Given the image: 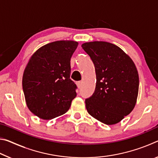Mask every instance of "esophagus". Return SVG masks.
I'll list each match as a JSON object with an SVG mask.
<instances>
[{
    "label": "esophagus",
    "mask_w": 158,
    "mask_h": 158,
    "mask_svg": "<svg viewBox=\"0 0 158 158\" xmlns=\"http://www.w3.org/2000/svg\"><path fill=\"white\" fill-rule=\"evenodd\" d=\"M77 87H78V89H80L81 86V81L77 82Z\"/></svg>",
    "instance_id": "esophagus-1"
}]
</instances>
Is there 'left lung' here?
Instances as JSON below:
<instances>
[{"mask_svg": "<svg viewBox=\"0 0 158 158\" xmlns=\"http://www.w3.org/2000/svg\"><path fill=\"white\" fill-rule=\"evenodd\" d=\"M81 47L94 63L96 74L95 92L85 100V107L98 121L116 124L131 113L137 103L139 79L135 64L110 42H89Z\"/></svg>", "mask_w": 158, "mask_h": 158, "instance_id": "1", "label": "left lung"}]
</instances>
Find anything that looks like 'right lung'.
Masks as SVG:
<instances>
[{"instance_id":"right-lung-1","label":"right lung","mask_w":158,"mask_h":158,"mask_svg":"<svg viewBox=\"0 0 158 158\" xmlns=\"http://www.w3.org/2000/svg\"><path fill=\"white\" fill-rule=\"evenodd\" d=\"M78 44L73 40L51 42L29 59L23 74V90L29 110L40 118L62 116L77 96V85L70 79V58Z\"/></svg>"}]
</instances>
